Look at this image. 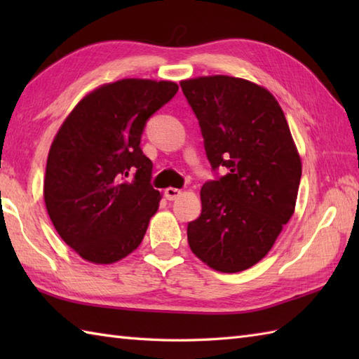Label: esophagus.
I'll return each instance as SVG.
<instances>
[{
	"label": "esophagus",
	"instance_id": "esophagus-1",
	"mask_svg": "<svg viewBox=\"0 0 359 359\" xmlns=\"http://www.w3.org/2000/svg\"><path fill=\"white\" fill-rule=\"evenodd\" d=\"M180 194H182V191H180V189H177V188H166L165 189V197H166L168 201L177 199Z\"/></svg>",
	"mask_w": 359,
	"mask_h": 359
}]
</instances>
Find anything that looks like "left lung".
<instances>
[{
	"instance_id": "obj_1",
	"label": "left lung",
	"mask_w": 359,
	"mask_h": 359,
	"mask_svg": "<svg viewBox=\"0 0 359 359\" xmlns=\"http://www.w3.org/2000/svg\"><path fill=\"white\" fill-rule=\"evenodd\" d=\"M199 120L215 180L201 189L202 212L188 224L193 253L238 273L269 253L294 211L301 158L279 103L255 83L212 75L180 83ZM220 165L227 168L219 176Z\"/></svg>"
}]
</instances>
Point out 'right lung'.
I'll list each match as a JSON object with an SVG mask.
<instances>
[{
	"mask_svg": "<svg viewBox=\"0 0 359 359\" xmlns=\"http://www.w3.org/2000/svg\"><path fill=\"white\" fill-rule=\"evenodd\" d=\"M177 89L139 79L104 85L75 106L53 139L46 208L60 238L86 261L117 262L143 241L160 193L142 134Z\"/></svg>",
	"mask_w": 359,
	"mask_h": 359,
	"instance_id": "1",
	"label": "right lung"
}]
</instances>
